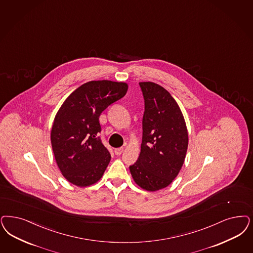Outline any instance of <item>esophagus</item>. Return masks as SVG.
Instances as JSON below:
<instances>
[{"label": "esophagus", "mask_w": 253, "mask_h": 253, "mask_svg": "<svg viewBox=\"0 0 253 253\" xmlns=\"http://www.w3.org/2000/svg\"><path fill=\"white\" fill-rule=\"evenodd\" d=\"M114 152H115V154L118 155V156H119V155H122V152H123V148H115Z\"/></svg>", "instance_id": "1"}]
</instances>
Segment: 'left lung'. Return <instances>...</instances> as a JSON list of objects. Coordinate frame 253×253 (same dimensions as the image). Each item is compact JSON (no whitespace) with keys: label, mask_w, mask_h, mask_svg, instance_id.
I'll use <instances>...</instances> for the list:
<instances>
[{"label":"left lung","mask_w":253,"mask_h":253,"mask_svg":"<svg viewBox=\"0 0 253 253\" xmlns=\"http://www.w3.org/2000/svg\"><path fill=\"white\" fill-rule=\"evenodd\" d=\"M145 100L143 137L138 160L130 166L135 183L148 192L164 189L176 177L188 148L183 115L166 88L140 82Z\"/></svg>","instance_id":"obj_1"}]
</instances>
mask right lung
<instances>
[{
    "label": "right lung",
    "mask_w": 253,
    "mask_h": 253,
    "mask_svg": "<svg viewBox=\"0 0 253 253\" xmlns=\"http://www.w3.org/2000/svg\"><path fill=\"white\" fill-rule=\"evenodd\" d=\"M128 85L110 80L89 81L70 94L56 115L51 145L62 175L72 184L87 187L105 173L111 155L103 145L99 117L126 94Z\"/></svg>",
    "instance_id": "add662e5"
}]
</instances>
